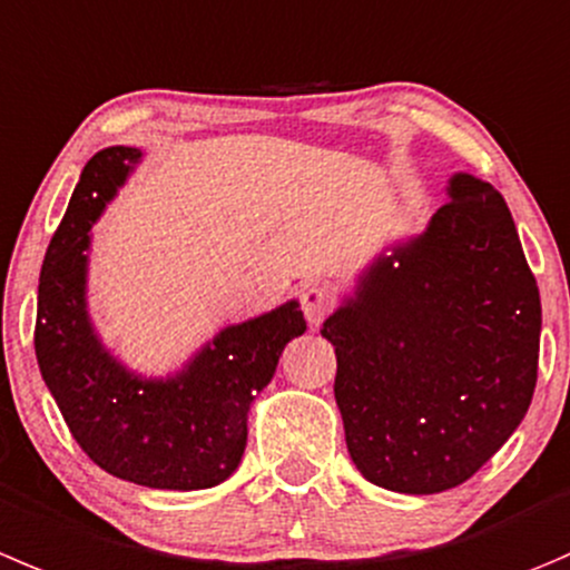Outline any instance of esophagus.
I'll return each mask as SVG.
<instances>
[{"mask_svg":"<svg viewBox=\"0 0 570 570\" xmlns=\"http://www.w3.org/2000/svg\"><path fill=\"white\" fill-rule=\"evenodd\" d=\"M331 306H334V301H331L328 289H323V286H306V289L301 292L303 317H306V323L312 325V328H317V325L328 317Z\"/></svg>","mask_w":570,"mask_h":570,"instance_id":"1","label":"esophagus"}]
</instances>
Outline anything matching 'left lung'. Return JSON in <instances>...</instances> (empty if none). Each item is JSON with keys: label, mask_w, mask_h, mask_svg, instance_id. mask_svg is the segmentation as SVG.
<instances>
[{"label": "left lung", "mask_w": 570, "mask_h": 570, "mask_svg": "<svg viewBox=\"0 0 570 570\" xmlns=\"http://www.w3.org/2000/svg\"><path fill=\"white\" fill-rule=\"evenodd\" d=\"M423 234L358 273L320 334L353 465L392 493L468 482L512 438L538 381L540 292L504 197L468 173Z\"/></svg>", "instance_id": "8db88e82"}]
</instances>
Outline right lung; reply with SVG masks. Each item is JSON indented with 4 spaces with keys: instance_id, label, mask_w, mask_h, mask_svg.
I'll list each match as a JSON object with an SVG mask.
<instances>
[{
    "instance_id": "add662e5",
    "label": "right lung",
    "mask_w": 570,
    "mask_h": 570,
    "mask_svg": "<svg viewBox=\"0 0 570 570\" xmlns=\"http://www.w3.org/2000/svg\"><path fill=\"white\" fill-rule=\"evenodd\" d=\"M138 161L141 150L116 145L82 169L43 256L36 358L69 432L102 471L153 490H206L239 468L253 401L306 320L301 303L286 301L225 325L169 375H141L116 358L88 314V250L91 225Z\"/></svg>"
}]
</instances>
